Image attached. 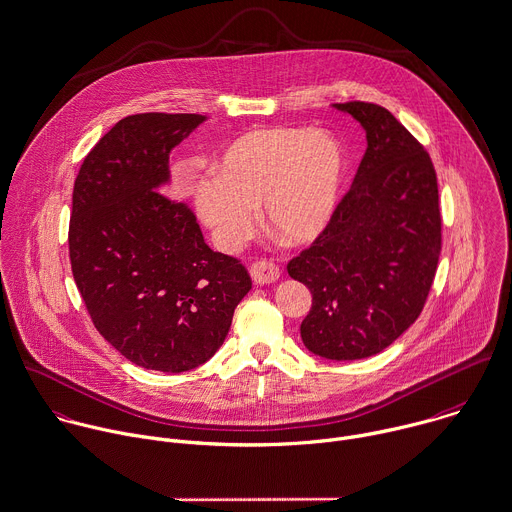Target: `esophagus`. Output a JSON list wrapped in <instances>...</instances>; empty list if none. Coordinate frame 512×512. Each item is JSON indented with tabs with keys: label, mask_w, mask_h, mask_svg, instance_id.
I'll return each instance as SVG.
<instances>
[{
	"label": "esophagus",
	"mask_w": 512,
	"mask_h": 512,
	"mask_svg": "<svg viewBox=\"0 0 512 512\" xmlns=\"http://www.w3.org/2000/svg\"><path fill=\"white\" fill-rule=\"evenodd\" d=\"M250 274L256 284H272L280 278V268L270 260H256L250 266Z\"/></svg>",
	"instance_id": "obj_1"
}]
</instances>
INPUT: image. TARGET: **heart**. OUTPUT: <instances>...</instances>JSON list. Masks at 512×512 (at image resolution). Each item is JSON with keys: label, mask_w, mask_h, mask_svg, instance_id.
I'll list each match as a JSON object with an SVG mask.
<instances>
[{"label": "heart", "mask_w": 512, "mask_h": 512, "mask_svg": "<svg viewBox=\"0 0 512 512\" xmlns=\"http://www.w3.org/2000/svg\"><path fill=\"white\" fill-rule=\"evenodd\" d=\"M196 188V212L222 250L254 232V212L282 240L306 244L330 224L345 174L338 139L328 131L254 129L234 139Z\"/></svg>", "instance_id": "heart-1"}]
</instances>
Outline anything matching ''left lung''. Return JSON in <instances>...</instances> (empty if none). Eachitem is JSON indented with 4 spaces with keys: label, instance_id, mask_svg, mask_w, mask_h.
Here are the masks:
<instances>
[{
    "label": "left lung",
    "instance_id": "8db88e82",
    "mask_svg": "<svg viewBox=\"0 0 512 512\" xmlns=\"http://www.w3.org/2000/svg\"><path fill=\"white\" fill-rule=\"evenodd\" d=\"M336 109L359 121L367 149L330 224L288 274L312 292L304 345L351 361L383 351L419 318L439 264L441 210L429 153L385 107Z\"/></svg>",
    "mask_w": 512,
    "mask_h": 512
}]
</instances>
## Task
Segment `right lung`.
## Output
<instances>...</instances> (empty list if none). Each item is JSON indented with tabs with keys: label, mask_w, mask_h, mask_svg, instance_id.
I'll list each match as a JSON object with an SVG mask.
<instances>
[{
	"label": "right lung",
	"mask_w": 512,
	"mask_h": 512,
	"mask_svg": "<svg viewBox=\"0 0 512 512\" xmlns=\"http://www.w3.org/2000/svg\"><path fill=\"white\" fill-rule=\"evenodd\" d=\"M204 115L121 119L85 157L73 186L69 258L97 332L129 361L182 373L226 338L252 280L204 242L188 204L163 192L169 155Z\"/></svg>",
	"instance_id": "right-lung-1"
}]
</instances>
